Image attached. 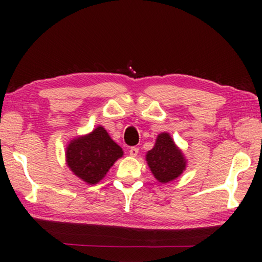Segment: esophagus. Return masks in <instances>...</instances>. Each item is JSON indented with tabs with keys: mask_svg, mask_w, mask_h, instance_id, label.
<instances>
[{
	"mask_svg": "<svg viewBox=\"0 0 262 262\" xmlns=\"http://www.w3.org/2000/svg\"><path fill=\"white\" fill-rule=\"evenodd\" d=\"M137 154H139V148H136V147L129 148V155L132 157H136Z\"/></svg>",
	"mask_w": 262,
	"mask_h": 262,
	"instance_id": "esophagus-1",
	"label": "esophagus"
}]
</instances>
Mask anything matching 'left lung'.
Here are the masks:
<instances>
[{
	"label": "left lung",
	"instance_id": "obj_1",
	"mask_svg": "<svg viewBox=\"0 0 262 262\" xmlns=\"http://www.w3.org/2000/svg\"><path fill=\"white\" fill-rule=\"evenodd\" d=\"M145 161L151 173L161 184L179 178L187 166L184 152L166 132L158 134L154 148L145 155Z\"/></svg>",
	"mask_w": 262,
	"mask_h": 262
}]
</instances>
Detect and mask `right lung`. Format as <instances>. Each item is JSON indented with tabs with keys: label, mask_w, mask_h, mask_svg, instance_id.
I'll list each match as a JSON object with an SVG mask.
<instances>
[{
	"label": "right lung",
	"mask_w": 262,
	"mask_h": 262,
	"mask_svg": "<svg viewBox=\"0 0 262 262\" xmlns=\"http://www.w3.org/2000/svg\"><path fill=\"white\" fill-rule=\"evenodd\" d=\"M123 156V150L111 139L103 126L89 134L76 136L66 147V164L69 170L89 185L98 184L113 164Z\"/></svg>",
	"instance_id": "obj_1"
}]
</instances>
